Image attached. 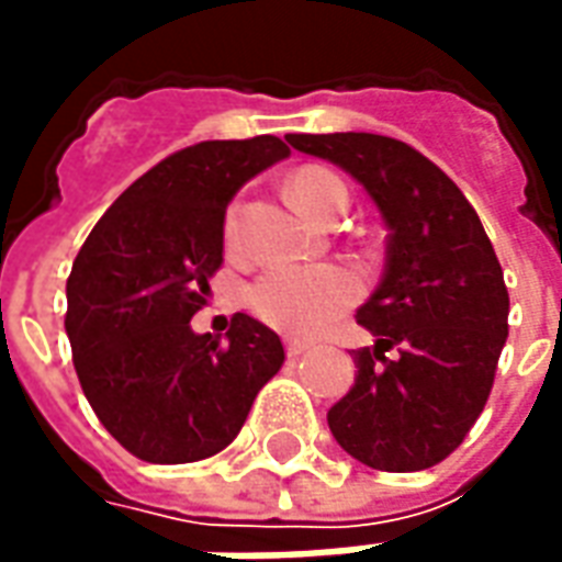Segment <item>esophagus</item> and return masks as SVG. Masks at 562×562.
<instances>
[{
	"label": "esophagus",
	"instance_id": "1",
	"mask_svg": "<svg viewBox=\"0 0 562 562\" xmlns=\"http://www.w3.org/2000/svg\"><path fill=\"white\" fill-rule=\"evenodd\" d=\"M310 349H313V346H310V342H304V340H285V355H289V358H301V355L304 352H310Z\"/></svg>",
	"mask_w": 562,
	"mask_h": 562
}]
</instances>
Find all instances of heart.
<instances>
[{
  "label": "heart",
  "mask_w": 562,
  "mask_h": 562,
  "mask_svg": "<svg viewBox=\"0 0 562 562\" xmlns=\"http://www.w3.org/2000/svg\"><path fill=\"white\" fill-rule=\"evenodd\" d=\"M294 204L325 220L330 210L349 201V189L328 168L306 165L289 177ZM240 225V207L232 204L225 213V240L232 244ZM358 294V282L349 270L337 265H277L268 268L246 289V306L270 328L310 337L328 328Z\"/></svg>",
  "instance_id": "obj_1"
}]
</instances>
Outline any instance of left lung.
<instances>
[{"label": "left lung", "instance_id": "8db88e82", "mask_svg": "<svg viewBox=\"0 0 562 562\" xmlns=\"http://www.w3.org/2000/svg\"><path fill=\"white\" fill-rule=\"evenodd\" d=\"M285 140L355 177L389 228L385 273L355 316L376 342L355 352V385L328 409L330 434L373 470H427L482 415L506 346L494 246L463 192L409 144L370 132Z\"/></svg>", "mask_w": 562, "mask_h": 562}]
</instances>
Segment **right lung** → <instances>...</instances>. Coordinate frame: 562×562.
Wrapping results in <instances>:
<instances>
[{
    "instance_id": "add662e5",
    "label": "right lung",
    "mask_w": 562,
    "mask_h": 562,
    "mask_svg": "<svg viewBox=\"0 0 562 562\" xmlns=\"http://www.w3.org/2000/svg\"><path fill=\"white\" fill-rule=\"evenodd\" d=\"M292 149L273 135L201 140L161 159L108 207L66 282L80 389L120 446L147 463H192L240 434L285 361L280 337L237 313L225 337L192 316L222 265L225 207Z\"/></svg>"
}]
</instances>
